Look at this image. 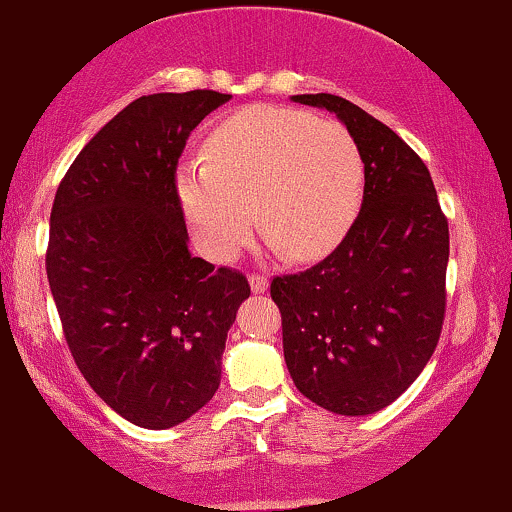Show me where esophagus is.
I'll use <instances>...</instances> for the list:
<instances>
[{
    "mask_svg": "<svg viewBox=\"0 0 512 512\" xmlns=\"http://www.w3.org/2000/svg\"><path fill=\"white\" fill-rule=\"evenodd\" d=\"M249 285H251V292L263 294L268 290V278H266V275H261V273H251L249 275Z\"/></svg>",
    "mask_w": 512,
    "mask_h": 512,
    "instance_id": "34e87169",
    "label": "esophagus"
}]
</instances>
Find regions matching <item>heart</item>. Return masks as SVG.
<instances>
[{
  "label": "heart",
  "mask_w": 512,
  "mask_h": 512,
  "mask_svg": "<svg viewBox=\"0 0 512 512\" xmlns=\"http://www.w3.org/2000/svg\"><path fill=\"white\" fill-rule=\"evenodd\" d=\"M364 194V158L347 126L285 107L230 114L206 138V160L177 170L191 237L213 261H232L256 220L292 261L342 242Z\"/></svg>",
  "instance_id": "heart-1"
}]
</instances>
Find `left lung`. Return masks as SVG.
Returning <instances> with one entry per match:
<instances>
[{
  "label": "left lung",
  "instance_id": "obj_1",
  "mask_svg": "<svg viewBox=\"0 0 512 512\" xmlns=\"http://www.w3.org/2000/svg\"><path fill=\"white\" fill-rule=\"evenodd\" d=\"M292 100L347 126L364 158V201L333 254L270 282L285 364L318 407L364 417L398 400L436 350L448 220L422 158L393 129L338 95Z\"/></svg>",
  "mask_w": 512,
  "mask_h": 512
}]
</instances>
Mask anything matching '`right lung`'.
I'll return each mask as SVG.
<instances>
[{
  "label": "right lung",
  "instance_id": "obj_1",
  "mask_svg": "<svg viewBox=\"0 0 512 512\" xmlns=\"http://www.w3.org/2000/svg\"><path fill=\"white\" fill-rule=\"evenodd\" d=\"M230 95H143L86 143L50 215L47 280L71 357L126 422L170 429L220 386L227 330L251 294L189 251L177 162Z\"/></svg>",
  "mask_w": 512,
  "mask_h": 512
}]
</instances>
